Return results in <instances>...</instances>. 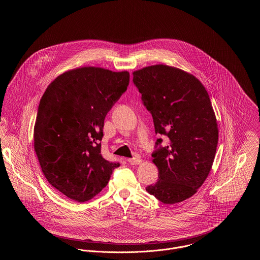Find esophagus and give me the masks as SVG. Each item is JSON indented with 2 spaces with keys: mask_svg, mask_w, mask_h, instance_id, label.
I'll use <instances>...</instances> for the list:
<instances>
[{
  "mask_svg": "<svg viewBox=\"0 0 260 260\" xmlns=\"http://www.w3.org/2000/svg\"><path fill=\"white\" fill-rule=\"evenodd\" d=\"M127 161L129 165H140L142 162V160L140 158H132L127 159Z\"/></svg>",
  "mask_w": 260,
  "mask_h": 260,
  "instance_id": "1",
  "label": "esophagus"
}]
</instances>
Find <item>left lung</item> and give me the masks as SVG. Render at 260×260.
Returning <instances> with one entry per match:
<instances>
[{
    "label": "left lung",
    "mask_w": 260,
    "mask_h": 260,
    "mask_svg": "<svg viewBox=\"0 0 260 260\" xmlns=\"http://www.w3.org/2000/svg\"><path fill=\"white\" fill-rule=\"evenodd\" d=\"M133 74L155 133L168 137V145L152 155L159 180L146 191L166 205L183 202L203 185L215 157L218 127L209 93L194 75L173 66L156 64Z\"/></svg>",
    "instance_id": "left-lung-1"
}]
</instances>
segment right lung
I'll use <instances>...</instances> for the list:
<instances>
[{
    "label": "right lung",
    "mask_w": 260,
    "mask_h": 260,
    "mask_svg": "<svg viewBox=\"0 0 260 260\" xmlns=\"http://www.w3.org/2000/svg\"><path fill=\"white\" fill-rule=\"evenodd\" d=\"M128 82L127 71L79 67L57 76L40 100L34 149L50 185L67 198L91 200L120 166L102 157L99 141L104 119Z\"/></svg>",
    "instance_id": "obj_1"
}]
</instances>
